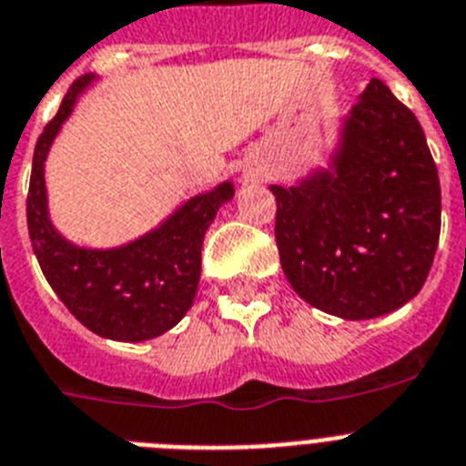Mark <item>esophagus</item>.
<instances>
[{
	"mask_svg": "<svg viewBox=\"0 0 466 466\" xmlns=\"http://www.w3.org/2000/svg\"><path fill=\"white\" fill-rule=\"evenodd\" d=\"M246 177H258L256 168H248V171H246Z\"/></svg>",
	"mask_w": 466,
	"mask_h": 466,
	"instance_id": "1",
	"label": "esophagus"
}]
</instances>
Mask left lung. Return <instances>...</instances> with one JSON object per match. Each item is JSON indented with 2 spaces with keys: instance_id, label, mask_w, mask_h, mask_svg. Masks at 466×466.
Wrapping results in <instances>:
<instances>
[{
  "instance_id": "8db88e82",
  "label": "left lung",
  "mask_w": 466,
  "mask_h": 466,
  "mask_svg": "<svg viewBox=\"0 0 466 466\" xmlns=\"http://www.w3.org/2000/svg\"><path fill=\"white\" fill-rule=\"evenodd\" d=\"M269 189L283 274L311 307L361 321L420 293L439 246V171L387 84L370 79L351 107L333 171Z\"/></svg>"
}]
</instances>
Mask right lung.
<instances>
[{"label": "right lung", "instance_id": "obj_1", "mask_svg": "<svg viewBox=\"0 0 466 466\" xmlns=\"http://www.w3.org/2000/svg\"><path fill=\"white\" fill-rule=\"evenodd\" d=\"M93 76H79L44 127L32 159L27 229L44 277L75 319L100 338L140 342L171 330L192 307L201 274V244L232 183L199 194L155 232L112 250L76 248L54 229L46 213L44 161L56 133Z\"/></svg>", "mask_w": 466, "mask_h": 466}]
</instances>
